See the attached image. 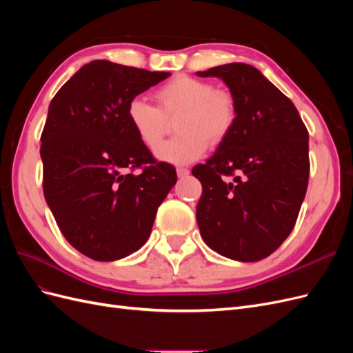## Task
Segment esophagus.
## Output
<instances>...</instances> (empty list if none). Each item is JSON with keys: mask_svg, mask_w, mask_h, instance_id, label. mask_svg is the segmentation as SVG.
<instances>
[{"mask_svg": "<svg viewBox=\"0 0 353 353\" xmlns=\"http://www.w3.org/2000/svg\"><path fill=\"white\" fill-rule=\"evenodd\" d=\"M176 174L179 178H184L190 174V170L187 168H176Z\"/></svg>", "mask_w": 353, "mask_h": 353, "instance_id": "34e87169", "label": "esophagus"}]
</instances>
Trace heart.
<instances>
[{"mask_svg": "<svg viewBox=\"0 0 353 353\" xmlns=\"http://www.w3.org/2000/svg\"><path fill=\"white\" fill-rule=\"evenodd\" d=\"M157 105L143 99L128 103L126 117L132 131L147 148L154 150L168 125L179 115L181 134L156 149L159 160L187 165L205 154L208 144L216 147L227 140L237 121V101L225 90H218L206 79L178 74L154 91Z\"/></svg>", "mask_w": 353, "mask_h": 353, "instance_id": "b5f03b06", "label": "heart"}]
</instances>
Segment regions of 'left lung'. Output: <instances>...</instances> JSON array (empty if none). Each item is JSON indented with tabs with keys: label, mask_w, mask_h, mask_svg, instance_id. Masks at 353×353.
I'll return each mask as SVG.
<instances>
[{
	"label": "left lung",
	"mask_w": 353,
	"mask_h": 353,
	"mask_svg": "<svg viewBox=\"0 0 353 353\" xmlns=\"http://www.w3.org/2000/svg\"><path fill=\"white\" fill-rule=\"evenodd\" d=\"M218 77L237 101L231 134L205 165L196 218L212 250L240 262L274 253L290 236L309 179V134L292 100L250 65L197 72Z\"/></svg>",
	"instance_id": "1"
}]
</instances>
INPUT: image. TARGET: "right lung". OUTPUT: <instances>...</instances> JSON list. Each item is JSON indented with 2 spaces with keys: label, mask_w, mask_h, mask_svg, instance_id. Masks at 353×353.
I'll list each match as a JSON object with an SVG mask.
<instances>
[{
  "label": "right lung",
  "mask_w": 353,
  "mask_h": 353,
  "mask_svg": "<svg viewBox=\"0 0 353 353\" xmlns=\"http://www.w3.org/2000/svg\"><path fill=\"white\" fill-rule=\"evenodd\" d=\"M169 77L94 60L50 103L41 134L44 197L65 239L94 261L144 245L176 183L175 168L153 157L126 117L128 103Z\"/></svg>",
  "instance_id": "add662e5"
}]
</instances>
